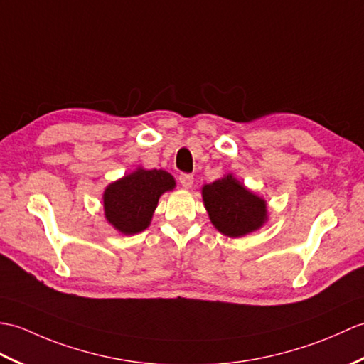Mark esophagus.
<instances>
[{
  "instance_id": "esophagus-1",
  "label": "esophagus",
  "mask_w": 364,
  "mask_h": 364,
  "mask_svg": "<svg viewBox=\"0 0 364 364\" xmlns=\"http://www.w3.org/2000/svg\"><path fill=\"white\" fill-rule=\"evenodd\" d=\"M193 181H195V179H193L191 174H181L179 176V182H181L182 187H185V188H191Z\"/></svg>"
}]
</instances>
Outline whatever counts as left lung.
<instances>
[{"instance_id":"8db88e82","label":"left lung","mask_w":364,"mask_h":364,"mask_svg":"<svg viewBox=\"0 0 364 364\" xmlns=\"http://www.w3.org/2000/svg\"><path fill=\"white\" fill-rule=\"evenodd\" d=\"M210 221L223 235L245 237L268 221L266 200L249 191L232 174L203 187Z\"/></svg>"}]
</instances>
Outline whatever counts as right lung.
Instances as JSON below:
<instances>
[{"mask_svg":"<svg viewBox=\"0 0 364 364\" xmlns=\"http://www.w3.org/2000/svg\"><path fill=\"white\" fill-rule=\"evenodd\" d=\"M174 187V177L164 169H135L104 190L106 220L124 235L139 233L151 224L159 198Z\"/></svg>","mask_w":364,"mask_h":364,"instance_id":"right-lung-1","label":"right lung"}]
</instances>
